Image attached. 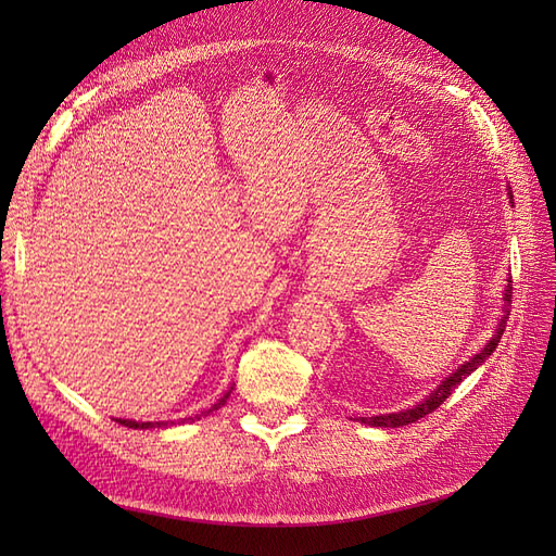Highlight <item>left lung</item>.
Here are the masks:
<instances>
[{
	"mask_svg": "<svg viewBox=\"0 0 556 556\" xmlns=\"http://www.w3.org/2000/svg\"><path fill=\"white\" fill-rule=\"evenodd\" d=\"M513 199V197H510ZM513 282V280H510ZM503 301H506V304L510 306L513 304V288L508 285L506 288V296H503ZM508 315H510V311L506 308V315H503V319H501V325H498V329H496V333L492 336V341L486 343L476 357H470L466 364H462L457 371H454L450 378H445L443 380V384H439V390H433L422 403H417L415 408H410V410H403V413H390V415H376V417H362V422L364 425H371V427H387V429H396V427H406V425H413V422H417V419H422L425 415H429V413H433L435 408L441 406V403L452 394V390L454 387H457L466 376H470L476 371V368L492 355V352L496 350V345H498V341H501V336H503V331H506V323H508Z\"/></svg>",
	"mask_w": 556,
	"mask_h": 556,
	"instance_id": "8db88e82",
	"label": "left lung"
}]
</instances>
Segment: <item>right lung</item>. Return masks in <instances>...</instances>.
<instances>
[{
  "label": "right lung",
  "instance_id": "obj_1",
  "mask_svg": "<svg viewBox=\"0 0 556 556\" xmlns=\"http://www.w3.org/2000/svg\"><path fill=\"white\" fill-rule=\"evenodd\" d=\"M229 394H231V392H227V394H225L220 401H217L213 408H208L204 415H208V413H213V410H217V408H223L225 401L229 399ZM188 419H190V417H188ZM197 419H199V417H197ZM117 422L129 427V429H155V427H164V422H131V419H117Z\"/></svg>",
  "mask_w": 556,
  "mask_h": 556
}]
</instances>
